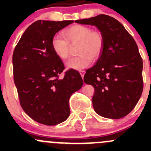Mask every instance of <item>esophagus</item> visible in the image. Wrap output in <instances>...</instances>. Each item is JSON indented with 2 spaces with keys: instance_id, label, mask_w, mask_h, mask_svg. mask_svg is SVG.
Wrapping results in <instances>:
<instances>
[{
  "instance_id": "esophagus-1",
  "label": "esophagus",
  "mask_w": 151,
  "mask_h": 151,
  "mask_svg": "<svg viewBox=\"0 0 151 151\" xmlns=\"http://www.w3.org/2000/svg\"><path fill=\"white\" fill-rule=\"evenodd\" d=\"M85 73V71H84V70H81V71H80V75H81V77H83V78L84 77Z\"/></svg>"
}]
</instances>
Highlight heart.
<instances>
[{
    "mask_svg": "<svg viewBox=\"0 0 151 151\" xmlns=\"http://www.w3.org/2000/svg\"><path fill=\"white\" fill-rule=\"evenodd\" d=\"M64 39L55 36L52 39V48L55 54L61 60H66L70 54V45L77 43L76 57L70 59L66 63L69 68L80 70L91 64L93 59L99 58L104 45L102 33L92 30L90 27L75 25L64 30L62 33Z\"/></svg>",
    "mask_w": 151,
    "mask_h": 151,
    "instance_id": "obj_1",
    "label": "heart"
}]
</instances>
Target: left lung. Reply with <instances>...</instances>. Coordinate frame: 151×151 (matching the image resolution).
Returning <instances> with one entry per match:
<instances>
[{
	"mask_svg": "<svg viewBox=\"0 0 151 151\" xmlns=\"http://www.w3.org/2000/svg\"><path fill=\"white\" fill-rule=\"evenodd\" d=\"M75 22L95 25L104 36L102 52L84 82L95 89L92 102L98 115L119 119L135 107L143 90L142 59L136 42L115 18L100 14Z\"/></svg>",
	"mask_w": 151,
	"mask_h": 151,
	"instance_id": "left-lung-1",
	"label": "left lung"
}]
</instances>
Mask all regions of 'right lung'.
<instances>
[{"instance_id": "1", "label": "right lung", "mask_w": 151, "mask_h": 151, "mask_svg": "<svg viewBox=\"0 0 151 151\" xmlns=\"http://www.w3.org/2000/svg\"><path fill=\"white\" fill-rule=\"evenodd\" d=\"M74 21L38 20L26 29L15 47L12 57L14 81L21 106L36 122L55 126L70 115L68 101L83 85L80 73L64 72L61 59L52 48L56 33Z\"/></svg>"}]
</instances>
